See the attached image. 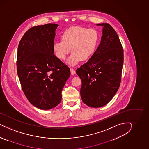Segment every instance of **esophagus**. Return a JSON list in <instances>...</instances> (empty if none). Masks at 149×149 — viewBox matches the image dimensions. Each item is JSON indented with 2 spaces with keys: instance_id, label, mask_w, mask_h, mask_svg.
I'll return each instance as SVG.
<instances>
[{
  "instance_id": "34e87169",
  "label": "esophagus",
  "mask_w": 149,
  "mask_h": 149,
  "mask_svg": "<svg viewBox=\"0 0 149 149\" xmlns=\"http://www.w3.org/2000/svg\"><path fill=\"white\" fill-rule=\"evenodd\" d=\"M70 72H71V74L72 75H74L75 73V70L74 69H72V68H70Z\"/></svg>"
}]
</instances>
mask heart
Segmentation results:
<instances>
[{
    "label": "heart",
    "mask_w": 149,
    "mask_h": 149,
    "mask_svg": "<svg viewBox=\"0 0 149 149\" xmlns=\"http://www.w3.org/2000/svg\"><path fill=\"white\" fill-rule=\"evenodd\" d=\"M99 42V34L93 28L74 26L67 29L62 36V41L55 42L53 50L55 56L61 60L66 58L71 51L72 54L67 60L75 65L80 60L86 61L95 54Z\"/></svg>",
    "instance_id": "b5f03b06"
}]
</instances>
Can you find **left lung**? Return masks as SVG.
I'll return each mask as SVG.
<instances>
[{
	"label": "left lung",
	"instance_id": "left-lung-1",
	"mask_svg": "<svg viewBox=\"0 0 149 149\" xmlns=\"http://www.w3.org/2000/svg\"><path fill=\"white\" fill-rule=\"evenodd\" d=\"M103 27L100 43L92 57L76 71L81 79V99L88 107H102L119 88L123 63V51L116 32L109 24Z\"/></svg>",
	"mask_w": 149,
	"mask_h": 149
}]
</instances>
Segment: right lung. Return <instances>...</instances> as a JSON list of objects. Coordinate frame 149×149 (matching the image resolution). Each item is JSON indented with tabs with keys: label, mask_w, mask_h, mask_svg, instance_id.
<instances>
[{
	"label": "right lung",
	"mask_w": 149,
	"mask_h": 149,
	"mask_svg": "<svg viewBox=\"0 0 149 149\" xmlns=\"http://www.w3.org/2000/svg\"><path fill=\"white\" fill-rule=\"evenodd\" d=\"M57 24L32 27L19 41L17 72L23 91L37 108L49 110L58 105L62 90L70 75L67 65L54 54Z\"/></svg>",
	"instance_id": "obj_1"
}]
</instances>
